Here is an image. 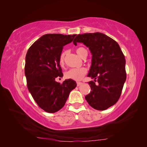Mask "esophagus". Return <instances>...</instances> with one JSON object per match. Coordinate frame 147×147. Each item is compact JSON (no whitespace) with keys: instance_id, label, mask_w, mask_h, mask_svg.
Instances as JSON below:
<instances>
[{"instance_id":"obj_1","label":"esophagus","mask_w":147,"mask_h":147,"mask_svg":"<svg viewBox=\"0 0 147 147\" xmlns=\"http://www.w3.org/2000/svg\"><path fill=\"white\" fill-rule=\"evenodd\" d=\"M82 84V82H77V86H80Z\"/></svg>"}]
</instances>
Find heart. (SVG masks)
<instances>
[{"instance_id":"b5f03b06","label":"heart","mask_w":147,"mask_h":147,"mask_svg":"<svg viewBox=\"0 0 147 147\" xmlns=\"http://www.w3.org/2000/svg\"><path fill=\"white\" fill-rule=\"evenodd\" d=\"M76 53L78 54V56L82 58L85 55H88V51L84 47H78L76 49ZM67 51H63V53L61 54L60 56H59V62L61 65H63L65 63V58L67 56ZM87 73V69L84 67H80V68H74L71 69L65 73V76L68 79H72L76 81L81 80L83 78V77L86 75Z\"/></svg>"}]
</instances>
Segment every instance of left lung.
Wrapping results in <instances>:
<instances>
[{"label":"left lung","mask_w":147,"mask_h":147,"mask_svg":"<svg viewBox=\"0 0 147 147\" xmlns=\"http://www.w3.org/2000/svg\"><path fill=\"white\" fill-rule=\"evenodd\" d=\"M77 43L85 45L92 54L88 76L94 80L89 82L91 91L86 100L94 109L105 110L118 101L126 81L124 54L115 40L100 32L78 34L73 41Z\"/></svg>","instance_id":"left-lung-1"}]
</instances>
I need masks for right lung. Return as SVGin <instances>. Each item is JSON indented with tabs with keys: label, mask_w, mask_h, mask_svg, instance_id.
I'll return each instance as SVG.
<instances>
[{
	"label": "right lung",
	"mask_w": 147,
	"mask_h": 147,
	"mask_svg": "<svg viewBox=\"0 0 147 147\" xmlns=\"http://www.w3.org/2000/svg\"><path fill=\"white\" fill-rule=\"evenodd\" d=\"M76 34H49L42 36L27 52L24 73L27 87L38 105L48 113H55L64 106L75 81L57 82L63 73L59 59L63 46L73 41Z\"/></svg>",
	"instance_id": "1"
}]
</instances>
